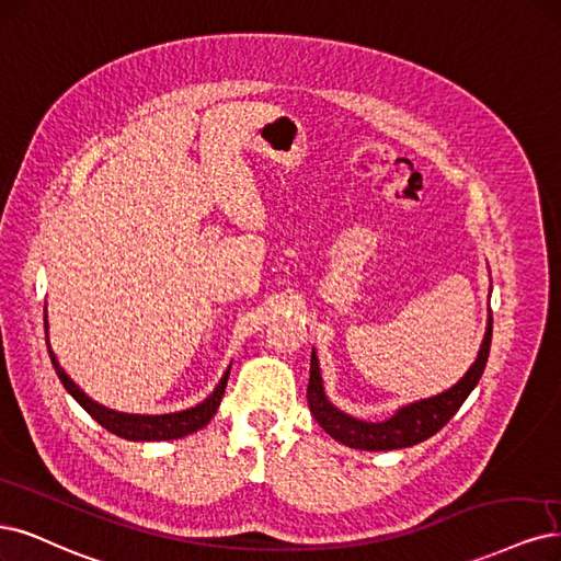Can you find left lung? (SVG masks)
<instances>
[{"label":"left lung","instance_id":"1","mask_svg":"<svg viewBox=\"0 0 561 561\" xmlns=\"http://www.w3.org/2000/svg\"><path fill=\"white\" fill-rule=\"evenodd\" d=\"M490 343H492V313L488 318V330H485V339L480 343L478 357L471 364V369L465 374V378H461L457 385H453L450 390L440 392L436 397L401 405L392 417L382 422L357 420L353 415L339 411L336 405L327 399L322 388L318 355L313 351L311 378H308V390H306L308 409H311L320 427L347 448L374 450V453L411 448L415 443H422L430 436H434L440 427H446L448 420L459 411V405L467 401V397L478 385L482 371H485V364L490 357Z\"/></svg>","mask_w":561,"mask_h":561}]
</instances>
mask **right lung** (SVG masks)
I'll return each mask as SVG.
<instances>
[{
	"label": "right lung",
	"instance_id": "obj_1",
	"mask_svg": "<svg viewBox=\"0 0 561 561\" xmlns=\"http://www.w3.org/2000/svg\"><path fill=\"white\" fill-rule=\"evenodd\" d=\"M44 330H46V345H48V355L50 362L55 366L57 378L62 380L65 390L79 401L83 409L102 424L104 430H108L111 434L127 438V440H173L181 438L187 434H195L197 430L206 427L210 422V417L216 415L220 399L225 394L227 388V378H229V369L225 371V376L220 378L218 388L208 394V399H204L202 403L192 405L187 411H179V413H164V415H137V413H121V411H111L106 405L92 401L79 385H76L57 362L55 353L50 351V341H48V313H44Z\"/></svg>",
	"mask_w": 561,
	"mask_h": 561
}]
</instances>
